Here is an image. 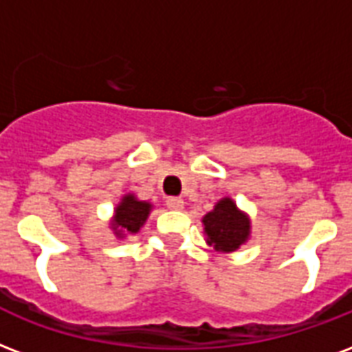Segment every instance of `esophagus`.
<instances>
[{
    "label": "esophagus",
    "instance_id": "esophagus-1",
    "mask_svg": "<svg viewBox=\"0 0 352 352\" xmlns=\"http://www.w3.org/2000/svg\"><path fill=\"white\" fill-rule=\"evenodd\" d=\"M166 205H168V209L171 210H181L184 207V201L181 197H168V199H166Z\"/></svg>",
    "mask_w": 352,
    "mask_h": 352
}]
</instances>
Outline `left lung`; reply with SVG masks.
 <instances>
[{
    "instance_id": "1",
    "label": "left lung",
    "mask_w": 352,
    "mask_h": 352,
    "mask_svg": "<svg viewBox=\"0 0 352 352\" xmlns=\"http://www.w3.org/2000/svg\"><path fill=\"white\" fill-rule=\"evenodd\" d=\"M203 229L207 244L218 252H235L250 239V218L236 209L231 197H223L216 203L214 209L203 216Z\"/></svg>"
}]
</instances>
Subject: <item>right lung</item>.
Returning a JSON list of instances; mask_svg holds the SVG:
<instances>
[{"label": "right lung", "instance_id": "add662e5", "mask_svg": "<svg viewBox=\"0 0 352 352\" xmlns=\"http://www.w3.org/2000/svg\"><path fill=\"white\" fill-rule=\"evenodd\" d=\"M151 209H153L151 203L140 201L134 194H126L116 207L111 229L116 231L117 236H124L126 233H138L147 220Z\"/></svg>", "mask_w": 352, "mask_h": 352}]
</instances>
